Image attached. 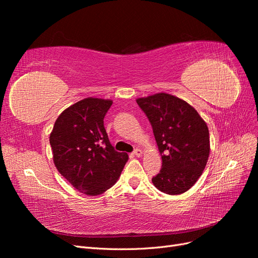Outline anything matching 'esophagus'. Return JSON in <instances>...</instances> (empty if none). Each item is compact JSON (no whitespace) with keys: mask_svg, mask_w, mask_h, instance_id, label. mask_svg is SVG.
I'll list each match as a JSON object with an SVG mask.
<instances>
[{"mask_svg":"<svg viewBox=\"0 0 258 258\" xmlns=\"http://www.w3.org/2000/svg\"><path fill=\"white\" fill-rule=\"evenodd\" d=\"M142 154H143V152H142V150H140V148H136L135 152H134V155L137 156V157H140V156H142Z\"/></svg>","mask_w":258,"mask_h":258,"instance_id":"1","label":"esophagus"}]
</instances>
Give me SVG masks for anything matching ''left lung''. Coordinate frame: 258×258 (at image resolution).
I'll use <instances>...</instances> for the list:
<instances>
[{"mask_svg": "<svg viewBox=\"0 0 258 258\" xmlns=\"http://www.w3.org/2000/svg\"><path fill=\"white\" fill-rule=\"evenodd\" d=\"M150 120L161 154L162 168L152 178L157 189L179 195L197 182L210 154L209 129L198 112L168 93L137 100Z\"/></svg>", "mask_w": 258, "mask_h": 258, "instance_id": "1", "label": "left lung"}]
</instances>
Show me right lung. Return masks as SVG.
Returning a JSON list of instances; mask_svg holds the SVG:
<instances>
[{"label": "right lung", "mask_w": 258, "mask_h": 258, "mask_svg": "<svg viewBox=\"0 0 258 258\" xmlns=\"http://www.w3.org/2000/svg\"><path fill=\"white\" fill-rule=\"evenodd\" d=\"M111 100L87 98L68 107L49 137L53 162L77 190L97 196L116 183L128 160L114 150L104 128Z\"/></svg>", "instance_id": "obj_1"}]
</instances>
